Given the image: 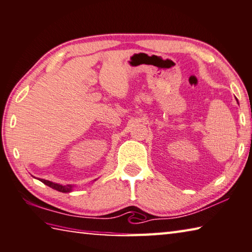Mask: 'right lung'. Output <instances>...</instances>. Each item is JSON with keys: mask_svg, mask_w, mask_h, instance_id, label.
I'll return each instance as SVG.
<instances>
[{"mask_svg": "<svg viewBox=\"0 0 252 252\" xmlns=\"http://www.w3.org/2000/svg\"><path fill=\"white\" fill-rule=\"evenodd\" d=\"M40 182L44 183L45 185L52 187V189H54L62 191V193H69V191H71L72 189H74V186L72 185H61V184H57V183H53V182H49L46 180H40Z\"/></svg>", "mask_w": 252, "mask_h": 252, "instance_id": "add662e5", "label": "right lung"}]
</instances>
